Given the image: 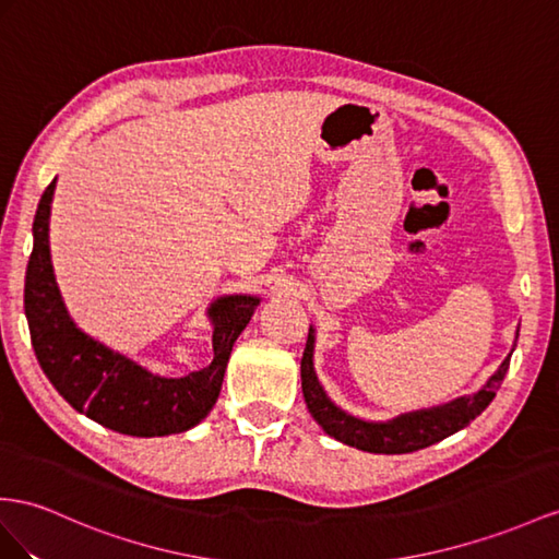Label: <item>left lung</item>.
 Returning a JSON list of instances; mask_svg holds the SVG:
<instances>
[{
    "label": "left lung",
    "mask_w": 559,
    "mask_h": 559,
    "mask_svg": "<svg viewBox=\"0 0 559 559\" xmlns=\"http://www.w3.org/2000/svg\"><path fill=\"white\" fill-rule=\"evenodd\" d=\"M313 340H317L313 337V328H309L307 347L302 354V394L307 408L313 420L323 427L325 435L347 443V447L361 449L368 453H411L432 447V443L455 435L457 429L467 427L493 402V396L510 366L508 356L477 394L457 396L443 406L404 413V416L388 423H370L349 416L347 411L335 406L331 402V396L325 394L317 378V370H313Z\"/></svg>",
    "instance_id": "1"
}]
</instances>
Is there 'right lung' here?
<instances>
[{
    "mask_svg": "<svg viewBox=\"0 0 559 559\" xmlns=\"http://www.w3.org/2000/svg\"><path fill=\"white\" fill-rule=\"evenodd\" d=\"M53 189L56 179L39 198L25 271V317L41 370L70 406L120 435L167 437L195 427L217 402L234 342L246 331L260 297L226 295L210 305L214 359L207 368L183 378L151 373L80 331L68 313L49 250Z\"/></svg>",
    "mask_w": 559,
    "mask_h": 559,
    "instance_id": "1",
    "label": "right lung"
}]
</instances>
